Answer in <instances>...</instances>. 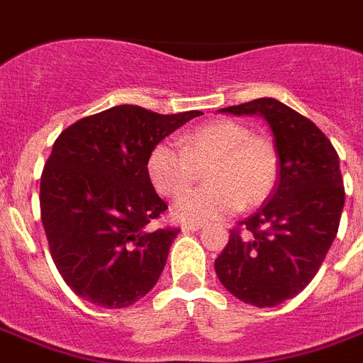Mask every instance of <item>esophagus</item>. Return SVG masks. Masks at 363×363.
Here are the masks:
<instances>
[{
    "label": "esophagus",
    "instance_id": "1",
    "mask_svg": "<svg viewBox=\"0 0 363 363\" xmlns=\"http://www.w3.org/2000/svg\"><path fill=\"white\" fill-rule=\"evenodd\" d=\"M199 228H201L199 222H188V224H182V230H184V232H196V230H199Z\"/></svg>",
    "mask_w": 363,
    "mask_h": 363
}]
</instances>
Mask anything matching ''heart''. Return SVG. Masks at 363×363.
I'll use <instances>...</instances> for the list:
<instances>
[{
	"label": "heart",
	"mask_w": 363,
	"mask_h": 363,
	"mask_svg": "<svg viewBox=\"0 0 363 363\" xmlns=\"http://www.w3.org/2000/svg\"><path fill=\"white\" fill-rule=\"evenodd\" d=\"M181 147L160 141L147 160L156 192L177 198L191 186L197 167L209 164V187L183 194L173 205L179 220H209L254 209L273 196L281 175L275 141L232 118H216L181 135Z\"/></svg>",
	"instance_id": "1"
}]
</instances>
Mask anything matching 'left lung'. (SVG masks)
<instances>
[{
  "instance_id": "1",
  "label": "left lung",
  "mask_w": 363,
  "mask_h": 363,
  "mask_svg": "<svg viewBox=\"0 0 363 363\" xmlns=\"http://www.w3.org/2000/svg\"><path fill=\"white\" fill-rule=\"evenodd\" d=\"M222 111L264 116L281 154V175L273 196L230 230L216 275L245 303L275 307L313 281L337 235L345 205L339 156L307 116L277 99Z\"/></svg>"
}]
</instances>
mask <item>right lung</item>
<instances>
[{"mask_svg":"<svg viewBox=\"0 0 363 363\" xmlns=\"http://www.w3.org/2000/svg\"><path fill=\"white\" fill-rule=\"evenodd\" d=\"M199 115L118 105L77 121L54 141L39 188L41 220L56 269L79 298L118 309L158 282L181 230L150 226L167 203L147 160L154 145Z\"/></svg>","mask_w":363,"mask_h":363,"instance_id":"add662e5","label":"right lung"}]
</instances>
